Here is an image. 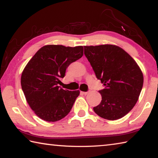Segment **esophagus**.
<instances>
[{"instance_id":"34e87169","label":"esophagus","mask_w":158,"mask_h":158,"mask_svg":"<svg viewBox=\"0 0 158 158\" xmlns=\"http://www.w3.org/2000/svg\"><path fill=\"white\" fill-rule=\"evenodd\" d=\"M81 93L82 94H85V95H86V94H87L89 93V92H81Z\"/></svg>"}]
</instances>
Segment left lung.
<instances>
[{"mask_svg":"<svg viewBox=\"0 0 158 158\" xmlns=\"http://www.w3.org/2000/svg\"><path fill=\"white\" fill-rule=\"evenodd\" d=\"M84 53L105 87L99 91L102 99L94 111L109 120L124 117L135 106L143 87V76L138 64L116 45L84 46Z\"/></svg>","mask_w":158,"mask_h":158,"instance_id":"left-lung-1","label":"left lung"}]
</instances>
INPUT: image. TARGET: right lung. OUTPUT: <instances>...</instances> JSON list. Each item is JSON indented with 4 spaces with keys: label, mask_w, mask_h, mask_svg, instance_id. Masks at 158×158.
Wrapping results in <instances>:
<instances>
[{
    "label": "right lung",
    "mask_w": 158,
    "mask_h": 158,
    "mask_svg": "<svg viewBox=\"0 0 158 158\" xmlns=\"http://www.w3.org/2000/svg\"><path fill=\"white\" fill-rule=\"evenodd\" d=\"M82 55V46L49 45L41 48L28 62L21 85L27 103L38 117L56 122L69 114L80 91L65 90L58 84L68 66Z\"/></svg>",
    "instance_id": "obj_1"
}]
</instances>
